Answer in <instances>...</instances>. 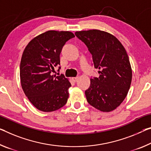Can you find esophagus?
Here are the masks:
<instances>
[{"label":"esophagus","instance_id":"1","mask_svg":"<svg viewBox=\"0 0 151 151\" xmlns=\"http://www.w3.org/2000/svg\"><path fill=\"white\" fill-rule=\"evenodd\" d=\"M72 80H73L74 82H76L78 80V77H73L72 78Z\"/></svg>","mask_w":151,"mask_h":151}]
</instances>
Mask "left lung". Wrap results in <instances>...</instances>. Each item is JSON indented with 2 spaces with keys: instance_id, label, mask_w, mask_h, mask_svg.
I'll return each instance as SVG.
<instances>
[{
  "instance_id": "1",
  "label": "left lung",
  "mask_w": 151,
  "mask_h": 151,
  "mask_svg": "<svg viewBox=\"0 0 151 151\" xmlns=\"http://www.w3.org/2000/svg\"><path fill=\"white\" fill-rule=\"evenodd\" d=\"M76 37L92 54L99 78H91L85 91L88 104L103 112L116 109L125 99L130 87L132 71L126 50L111 33L99 29L76 32Z\"/></svg>"
}]
</instances>
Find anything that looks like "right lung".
Instances as JSON below:
<instances>
[{
	"mask_svg": "<svg viewBox=\"0 0 151 151\" xmlns=\"http://www.w3.org/2000/svg\"><path fill=\"white\" fill-rule=\"evenodd\" d=\"M68 31L49 30L28 43L20 63V80L25 95L35 108L56 111L66 104L70 81L63 75H52L60 64V54L67 41L75 37Z\"/></svg>",
	"mask_w": 151,
	"mask_h": 151,
	"instance_id": "obj_1",
	"label": "right lung"
}]
</instances>
